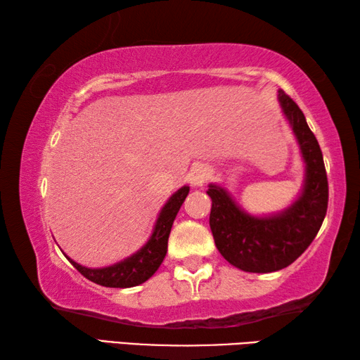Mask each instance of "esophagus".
Returning <instances> with one entry per match:
<instances>
[{
    "label": "esophagus",
    "mask_w": 360,
    "mask_h": 360,
    "mask_svg": "<svg viewBox=\"0 0 360 360\" xmlns=\"http://www.w3.org/2000/svg\"><path fill=\"white\" fill-rule=\"evenodd\" d=\"M210 174H208V168L203 167V165H197L191 169V173H188V181H191V184L193 187H202L205 186V182L208 181Z\"/></svg>",
    "instance_id": "obj_1"
}]
</instances>
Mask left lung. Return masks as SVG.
<instances>
[{"mask_svg":"<svg viewBox=\"0 0 360 360\" xmlns=\"http://www.w3.org/2000/svg\"><path fill=\"white\" fill-rule=\"evenodd\" d=\"M278 101L300 148L304 163L303 187L288 208L268 216H252L230 192L210 184V227L222 257L249 273H271L289 266L304 252L324 221L328 184L319 143L297 103L278 90Z\"/></svg>","mask_w":360,"mask_h":360,"instance_id":"left-lung-1","label":"left lung"}]
</instances>
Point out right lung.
I'll return each mask as SVG.
<instances>
[{"label": "right lung", "mask_w": 360, "mask_h": 360, "mask_svg": "<svg viewBox=\"0 0 360 360\" xmlns=\"http://www.w3.org/2000/svg\"><path fill=\"white\" fill-rule=\"evenodd\" d=\"M188 191H191V187L182 186L179 191H176L167 200V203L163 205V208L158 212V217L149 240L135 254H131L130 257L103 268L82 266L65 254L66 259L71 262L72 266L81 275H84L95 284L105 285V288L125 289L143 284L154 275L158 270V266L162 265L163 259H165L169 231H172L176 214H178L181 205L184 203Z\"/></svg>", "instance_id": "1"}]
</instances>
